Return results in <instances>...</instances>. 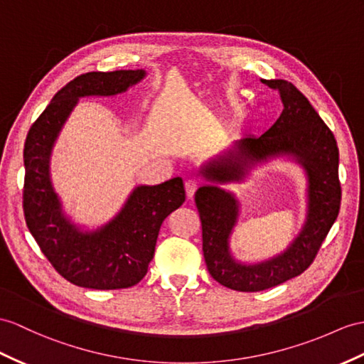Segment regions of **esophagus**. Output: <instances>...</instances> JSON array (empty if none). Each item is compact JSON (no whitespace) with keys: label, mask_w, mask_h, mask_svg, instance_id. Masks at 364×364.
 I'll return each instance as SVG.
<instances>
[{"label":"esophagus","mask_w":364,"mask_h":364,"mask_svg":"<svg viewBox=\"0 0 364 364\" xmlns=\"http://www.w3.org/2000/svg\"><path fill=\"white\" fill-rule=\"evenodd\" d=\"M199 185H200V181L198 177H190V179L185 181V191H187L188 199L194 196V193H196V190L199 188Z\"/></svg>","instance_id":"obj_1"}]
</instances>
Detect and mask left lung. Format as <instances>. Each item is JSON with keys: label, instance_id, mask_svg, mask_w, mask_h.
<instances>
[{"label": "left lung", "instance_id": "1", "mask_svg": "<svg viewBox=\"0 0 364 364\" xmlns=\"http://www.w3.org/2000/svg\"><path fill=\"white\" fill-rule=\"evenodd\" d=\"M264 83L279 92L284 106L279 119L262 136L242 137L227 157L203 166L200 174L211 183L194 194L207 269L219 284L237 291L265 290L303 273L314 262L341 203L333 132L290 82L264 80ZM278 156H289L304 166L308 177L306 220L284 252L255 264L239 263L229 250L238 201L220 185L240 183L256 164Z\"/></svg>", "mask_w": 364, "mask_h": 364}]
</instances>
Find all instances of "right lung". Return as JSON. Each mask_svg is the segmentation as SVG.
<instances>
[{
    "instance_id": "add662e5",
    "label": "right lung",
    "mask_w": 364,
    "mask_h": 364,
    "mask_svg": "<svg viewBox=\"0 0 364 364\" xmlns=\"http://www.w3.org/2000/svg\"><path fill=\"white\" fill-rule=\"evenodd\" d=\"M144 69L87 73L54 95L24 144L23 208L26 224L54 269L85 289H128L145 277L165 218L185 202L181 177L139 185L109 223L94 230L63 211L50 181V154L61 128L82 97H111L145 78Z\"/></svg>"
}]
</instances>
